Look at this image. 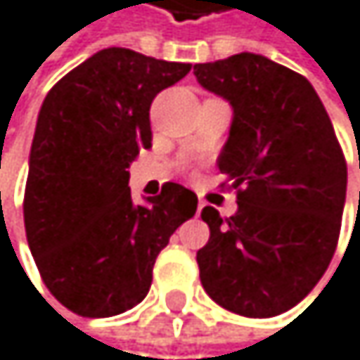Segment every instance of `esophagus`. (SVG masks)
Masks as SVG:
<instances>
[{
  "label": "esophagus",
  "mask_w": 360,
  "mask_h": 360,
  "mask_svg": "<svg viewBox=\"0 0 360 360\" xmlns=\"http://www.w3.org/2000/svg\"><path fill=\"white\" fill-rule=\"evenodd\" d=\"M202 207H205V202H198V213L202 211Z\"/></svg>",
  "instance_id": "1"
}]
</instances>
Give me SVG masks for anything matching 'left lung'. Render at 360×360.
<instances>
[{
	"label": "left lung",
	"mask_w": 360,
	"mask_h": 360,
	"mask_svg": "<svg viewBox=\"0 0 360 360\" xmlns=\"http://www.w3.org/2000/svg\"><path fill=\"white\" fill-rule=\"evenodd\" d=\"M198 83L233 104L217 166L237 213L205 207L211 237L196 260L224 309L271 318L303 301L338 248L348 168L333 123L299 72L239 53L196 63Z\"/></svg>",
	"instance_id": "obj_1"
}]
</instances>
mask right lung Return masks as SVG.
Instances as JSON below:
<instances>
[{
    "mask_svg": "<svg viewBox=\"0 0 360 360\" xmlns=\"http://www.w3.org/2000/svg\"><path fill=\"white\" fill-rule=\"evenodd\" d=\"M192 63L104 49L68 72L38 115L25 184L27 243L49 292L83 318L139 305L158 254L198 198L179 184L134 205L130 164L151 147L153 98Z\"/></svg>",
    "mask_w": 360,
    "mask_h": 360,
    "instance_id": "right-lung-1",
    "label": "right lung"
}]
</instances>
